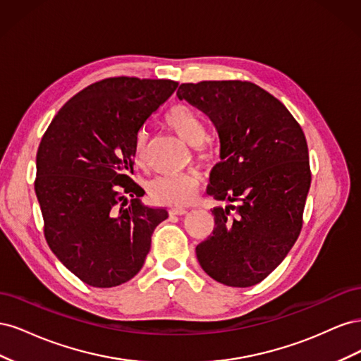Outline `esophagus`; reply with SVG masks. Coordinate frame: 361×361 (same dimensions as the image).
<instances>
[{
	"mask_svg": "<svg viewBox=\"0 0 361 361\" xmlns=\"http://www.w3.org/2000/svg\"><path fill=\"white\" fill-rule=\"evenodd\" d=\"M170 215H185L188 212V209H185V207H170Z\"/></svg>",
	"mask_w": 361,
	"mask_h": 361,
	"instance_id": "obj_1",
	"label": "esophagus"
}]
</instances>
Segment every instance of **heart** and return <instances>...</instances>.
Instances as JSON below:
<instances>
[{"label": "heart", "mask_w": 361, "mask_h": 361, "mask_svg": "<svg viewBox=\"0 0 361 361\" xmlns=\"http://www.w3.org/2000/svg\"><path fill=\"white\" fill-rule=\"evenodd\" d=\"M167 125L188 145L197 149L203 157L202 143L206 138V125L203 118L188 105H174L166 114ZM147 149V134L140 130L135 137L134 159L143 164ZM200 178L197 173H187L180 176H158L147 185L150 199L159 204L182 206L190 203L199 190Z\"/></svg>", "instance_id": "heart-1"}]
</instances>
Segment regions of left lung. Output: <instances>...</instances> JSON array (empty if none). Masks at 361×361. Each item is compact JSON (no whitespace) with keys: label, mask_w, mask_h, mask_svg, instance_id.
I'll return each instance as SVG.
<instances>
[{"label":"left lung","mask_w":361,"mask_h":361,"mask_svg":"<svg viewBox=\"0 0 361 361\" xmlns=\"http://www.w3.org/2000/svg\"><path fill=\"white\" fill-rule=\"evenodd\" d=\"M176 94L209 117L220 137L207 192L236 203L212 209L214 232L195 247L199 264L226 286H255L300 236L312 180L307 141L288 108L253 82H188Z\"/></svg>","instance_id":"left-lung-1"}]
</instances>
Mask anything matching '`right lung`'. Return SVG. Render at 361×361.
Here are the masks:
<instances>
[{
    "instance_id": "add662e5",
    "label": "right lung",
    "mask_w": 361,
    "mask_h": 361,
    "mask_svg": "<svg viewBox=\"0 0 361 361\" xmlns=\"http://www.w3.org/2000/svg\"><path fill=\"white\" fill-rule=\"evenodd\" d=\"M171 80L116 76L64 104L43 134L35 190L52 253L93 288H113L143 267L169 212L149 207L134 173L138 130L176 90ZM133 197L126 210L124 195Z\"/></svg>"
}]
</instances>
